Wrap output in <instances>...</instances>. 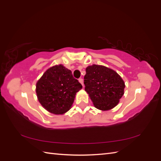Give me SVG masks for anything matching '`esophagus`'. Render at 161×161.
<instances>
[{
  "instance_id": "34e87169",
  "label": "esophagus",
  "mask_w": 161,
  "mask_h": 161,
  "mask_svg": "<svg viewBox=\"0 0 161 161\" xmlns=\"http://www.w3.org/2000/svg\"><path fill=\"white\" fill-rule=\"evenodd\" d=\"M79 82H80V83L82 85V86H83L84 87V83H83V79H79Z\"/></svg>"
}]
</instances>
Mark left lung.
Returning a JSON list of instances; mask_svg holds the SVG:
<instances>
[{"instance_id":"obj_1","label":"left lung","mask_w":161,"mask_h":161,"mask_svg":"<svg viewBox=\"0 0 161 161\" xmlns=\"http://www.w3.org/2000/svg\"><path fill=\"white\" fill-rule=\"evenodd\" d=\"M85 91L97 109L108 111L118 105L124 94L125 82L115 70L102 65L86 68Z\"/></svg>"}]
</instances>
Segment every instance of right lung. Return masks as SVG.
<instances>
[{"label": "right lung", "instance_id": "obj_1", "mask_svg": "<svg viewBox=\"0 0 161 161\" xmlns=\"http://www.w3.org/2000/svg\"><path fill=\"white\" fill-rule=\"evenodd\" d=\"M82 85L62 64L48 69L36 83L37 99L50 113L59 115L69 111Z\"/></svg>", "mask_w": 161, "mask_h": 161}]
</instances>
